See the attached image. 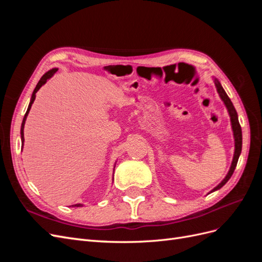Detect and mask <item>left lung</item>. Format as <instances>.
Instances as JSON below:
<instances>
[{
	"mask_svg": "<svg viewBox=\"0 0 262 262\" xmlns=\"http://www.w3.org/2000/svg\"><path fill=\"white\" fill-rule=\"evenodd\" d=\"M215 86H216V90H217V93L220 94V96L222 98V100L224 101V104L228 110V114H229V117H231V121H232V128H233V132H234V139H235V153H234V157H233V162H232V166L231 168H229V171L226 175V177L223 179V181L221 182V184L214 188L212 190L213 191H215V190H219L220 188L223 187L226 182L229 180V178L232 177L233 172L236 168V165H237V162H238V158H239V155L242 153V144H243V136H242V128H241V124H239V121H238V116H237V113L236 110L233 106V102L231 101V99H229V97L227 96V94L225 93V91L223 90V87H222L221 83L215 80Z\"/></svg>",
	"mask_w": 262,
	"mask_h": 262,
	"instance_id": "left-lung-1",
	"label": "left lung"
}]
</instances>
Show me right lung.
I'll return each instance as SVG.
<instances>
[{
	"mask_svg": "<svg viewBox=\"0 0 262 262\" xmlns=\"http://www.w3.org/2000/svg\"><path fill=\"white\" fill-rule=\"evenodd\" d=\"M58 71V69H52V70H50V71H48V72H47L46 74H43L42 75V77L40 78V81L38 82V84H37V86H36V89L34 90V92H33V95H31V99H30V102H29V106H28V109H27V112H26V114H25V117H24V119H23V122H21V128H20V137H21V143L24 144V125H25V121H26V118H27V116H28V113H29V110H30V108H31V105H33V102H34V100H35V98H36V93L39 91V89H40V87L47 82V80H49V78L55 73ZM73 208H78V207H82V204H74V205H72Z\"/></svg>",
	"mask_w": 262,
	"mask_h": 262,
	"instance_id": "right-lung-1",
	"label": "right lung"
}]
</instances>
